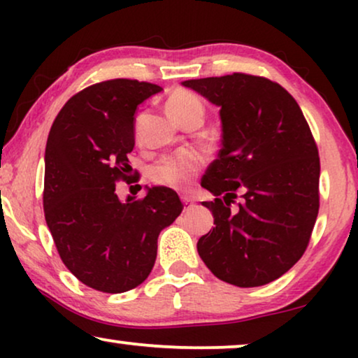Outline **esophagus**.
Returning <instances> with one entry per match:
<instances>
[{"label":"esophagus","instance_id":"esophagus-1","mask_svg":"<svg viewBox=\"0 0 358 358\" xmlns=\"http://www.w3.org/2000/svg\"><path fill=\"white\" fill-rule=\"evenodd\" d=\"M182 203L185 205V208H189V207H192V205H194V200L190 197H182Z\"/></svg>","mask_w":358,"mask_h":358}]
</instances>
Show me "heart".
<instances>
[{
    "instance_id": "obj_1",
    "label": "heart",
    "mask_w": 358,
    "mask_h": 358,
    "mask_svg": "<svg viewBox=\"0 0 358 358\" xmlns=\"http://www.w3.org/2000/svg\"><path fill=\"white\" fill-rule=\"evenodd\" d=\"M166 110L180 125L202 124L205 107L202 99L187 90H176L166 101ZM205 158L199 151L185 150L158 161L151 169V179L156 184L174 189H187L203 168Z\"/></svg>"
}]
</instances>
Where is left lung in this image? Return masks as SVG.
I'll return each instance as SVG.
<instances>
[{
  "instance_id": "obj_1",
  "label": "left lung",
  "mask_w": 358,
  "mask_h": 358,
  "mask_svg": "<svg viewBox=\"0 0 358 358\" xmlns=\"http://www.w3.org/2000/svg\"><path fill=\"white\" fill-rule=\"evenodd\" d=\"M182 85L222 107L223 146L202 179L215 195L202 202L215 228L199 239V256L220 280L266 285L300 261L316 223L320 155L310 125L290 92L264 76Z\"/></svg>"
}]
</instances>
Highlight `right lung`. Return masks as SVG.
<instances>
[{
    "mask_svg": "<svg viewBox=\"0 0 358 358\" xmlns=\"http://www.w3.org/2000/svg\"><path fill=\"white\" fill-rule=\"evenodd\" d=\"M163 87L117 78L68 99L48 134L43 212L63 264L78 280L104 293H122L146 280L158 236L182 212L169 187L143 199L117 197L130 179L135 110Z\"/></svg>",
    "mask_w": 358,
    "mask_h": 358,
    "instance_id": "right-lung-1",
    "label": "right lung"
}]
</instances>
